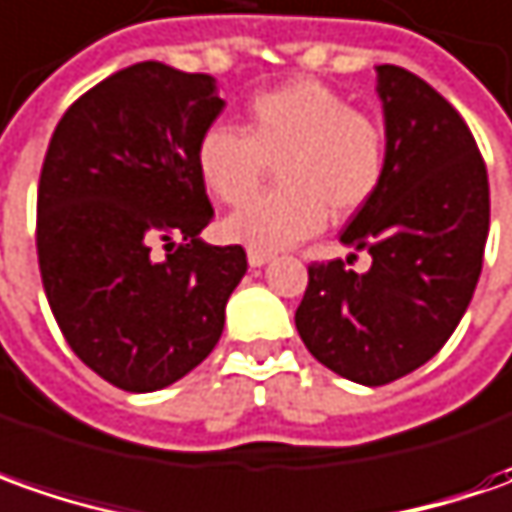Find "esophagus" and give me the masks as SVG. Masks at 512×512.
Instances as JSON below:
<instances>
[{"label":"esophagus","instance_id":"34e87169","mask_svg":"<svg viewBox=\"0 0 512 512\" xmlns=\"http://www.w3.org/2000/svg\"><path fill=\"white\" fill-rule=\"evenodd\" d=\"M272 260V255L269 252H257V249H249V266H263V263H269Z\"/></svg>","mask_w":512,"mask_h":512}]
</instances>
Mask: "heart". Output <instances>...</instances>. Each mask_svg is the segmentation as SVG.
Listing matches in <instances>:
<instances>
[{
  "mask_svg": "<svg viewBox=\"0 0 512 512\" xmlns=\"http://www.w3.org/2000/svg\"><path fill=\"white\" fill-rule=\"evenodd\" d=\"M278 186L221 226L232 243L277 252L374 201L385 181L388 138L377 118L317 79H294L246 101L243 124L215 121L195 141V169L215 201L238 206L268 167Z\"/></svg>",
  "mask_w": 512,
  "mask_h": 512,
  "instance_id": "obj_1",
  "label": "heart"
}]
</instances>
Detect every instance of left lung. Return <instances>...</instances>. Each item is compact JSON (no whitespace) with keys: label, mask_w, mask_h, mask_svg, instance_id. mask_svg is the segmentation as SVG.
Wrapping results in <instances>:
<instances>
[{"label":"left lung","mask_w":512,"mask_h":512,"mask_svg":"<svg viewBox=\"0 0 512 512\" xmlns=\"http://www.w3.org/2000/svg\"><path fill=\"white\" fill-rule=\"evenodd\" d=\"M377 93L385 181L343 232L371 269L311 263L294 314L311 354L360 385L405 377L448 343L479 283L490 226L485 158L465 118L397 64H379Z\"/></svg>","instance_id":"obj_1"}]
</instances>
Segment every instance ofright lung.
<instances>
[{
  "instance_id": "right-lung-1",
  "label": "right lung",
  "mask_w": 512,
  "mask_h": 512,
  "mask_svg": "<svg viewBox=\"0 0 512 512\" xmlns=\"http://www.w3.org/2000/svg\"><path fill=\"white\" fill-rule=\"evenodd\" d=\"M221 110L212 76L141 62L76 98L50 138L36 198L47 303L76 357L121 391L201 365L246 274L243 246L198 238L215 212L195 141Z\"/></svg>"
}]
</instances>
